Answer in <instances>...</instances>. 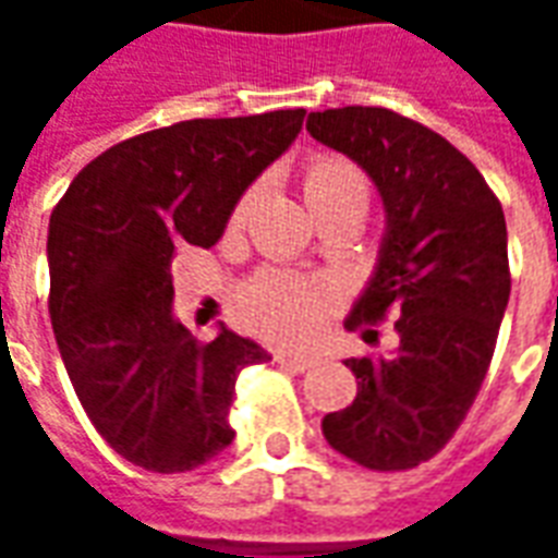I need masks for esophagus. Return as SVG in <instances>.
Listing matches in <instances>:
<instances>
[{"mask_svg": "<svg viewBox=\"0 0 558 558\" xmlns=\"http://www.w3.org/2000/svg\"><path fill=\"white\" fill-rule=\"evenodd\" d=\"M278 364L280 367H287V371H295V374H302L307 367H314V359L311 355H292V352H278Z\"/></svg>", "mask_w": 558, "mask_h": 558, "instance_id": "obj_1", "label": "esophagus"}]
</instances>
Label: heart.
Here are the masks:
<instances>
[{
  "instance_id": "obj_1",
  "label": "heart",
  "mask_w": 558,
  "mask_h": 558,
  "mask_svg": "<svg viewBox=\"0 0 558 558\" xmlns=\"http://www.w3.org/2000/svg\"><path fill=\"white\" fill-rule=\"evenodd\" d=\"M302 191L314 218L328 211H355L364 218L371 203L367 175L355 163L335 155H319L307 163ZM331 299L335 295L323 280L287 271H263L244 287L239 307L247 328L256 335L268 340H302L331 307Z\"/></svg>"
}]
</instances>
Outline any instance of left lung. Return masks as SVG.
Listing matches in <instances>:
<instances>
[{
    "mask_svg": "<svg viewBox=\"0 0 558 558\" xmlns=\"http://www.w3.org/2000/svg\"><path fill=\"white\" fill-rule=\"evenodd\" d=\"M316 143L355 160L379 191L386 232L347 328L395 319L398 347L347 359L359 395L323 436L355 463L412 469L442 448L490 367L511 275L499 199L475 163L430 128L383 107L307 116Z\"/></svg>",
    "mask_w": 558,
    "mask_h": 558,
    "instance_id": "8db88e82",
    "label": "left lung"
}]
</instances>
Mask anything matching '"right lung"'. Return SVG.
Wrapping results in <instances>:
<instances>
[{"label":"right lung","instance_id":"1","mask_svg":"<svg viewBox=\"0 0 558 558\" xmlns=\"http://www.w3.org/2000/svg\"><path fill=\"white\" fill-rule=\"evenodd\" d=\"M304 110L191 119L86 163L50 215V319L83 410L116 454L187 472L232 442L230 407L256 340H196L172 314V256L211 247L242 194L292 146Z\"/></svg>","mask_w":558,"mask_h":558}]
</instances>
